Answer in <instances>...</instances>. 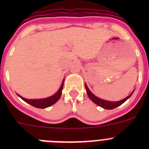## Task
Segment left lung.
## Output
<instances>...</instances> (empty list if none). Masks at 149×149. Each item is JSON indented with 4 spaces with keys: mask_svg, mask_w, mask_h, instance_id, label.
<instances>
[{
    "mask_svg": "<svg viewBox=\"0 0 149 149\" xmlns=\"http://www.w3.org/2000/svg\"><path fill=\"white\" fill-rule=\"evenodd\" d=\"M85 88H86V90L87 95H88V97H89L90 100H91L93 102L95 103L96 104L98 105V106L101 107H102L104 109H112L118 107H119L120 105L124 103L126 100H128V99L131 97L133 93L134 92V90H133L130 95L127 96V97H125V98L123 99V100H120V101H118V102H112V101H107V100H102V99L99 98V97H97V96L94 95V94L90 91L89 88H88V86H87L86 84V83H85Z\"/></svg>",
    "mask_w": 149,
    "mask_h": 149,
    "instance_id": "1",
    "label": "left lung"
}]
</instances>
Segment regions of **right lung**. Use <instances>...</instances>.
I'll use <instances>...</instances> for the list:
<instances>
[{"label": "right lung", "instance_id": "obj_1", "mask_svg": "<svg viewBox=\"0 0 149 149\" xmlns=\"http://www.w3.org/2000/svg\"><path fill=\"white\" fill-rule=\"evenodd\" d=\"M63 83L64 79L63 81L61 87H60V88L58 89V91H57L55 94H53V95L51 96V97H47V98L38 99V100H29V99L24 98V97H22V96H20L18 94L17 95L19 96L22 100H23L24 101L26 102V103L31 104V106L37 108H40V109H44V108L49 107H50L51 105L56 103L59 100V99L61 98V94H62V90L63 88Z\"/></svg>", "mask_w": 149, "mask_h": 149}]
</instances>
